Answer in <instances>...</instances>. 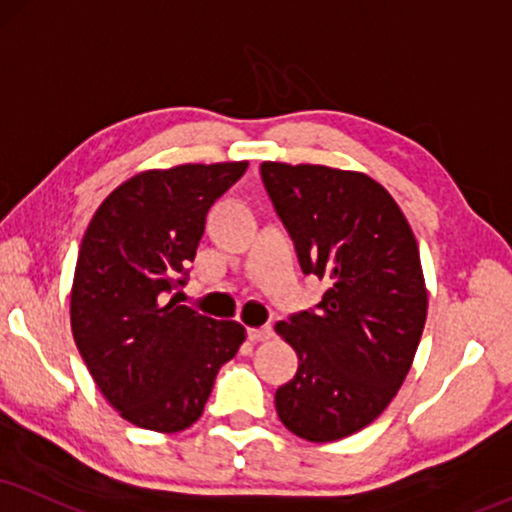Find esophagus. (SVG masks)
Returning a JSON list of instances; mask_svg holds the SVG:
<instances>
[{
	"mask_svg": "<svg viewBox=\"0 0 512 512\" xmlns=\"http://www.w3.org/2000/svg\"><path fill=\"white\" fill-rule=\"evenodd\" d=\"M249 339L254 344H258V342H268V339H273V327L270 325H263V327H249Z\"/></svg>",
	"mask_w": 512,
	"mask_h": 512,
	"instance_id": "34e87169",
	"label": "esophagus"
}]
</instances>
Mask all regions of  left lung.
<instances>
[{
  "label": "left lung",
  "mask_w": 512,
  "mask_h": 512,
  "mask_svg": "<svg viewBox=\"0 0 512 512\" xmlns=\"http://www.w3.org/2000/svg\"><path fill=\"white\" fill-rule=\"evenodd\" d=\"M261 178L301 270L330 285L315 311L275 325L299 356L277 415L306 441L344 439L380 418L413 365L427 318L418 242L365 173L263 161Z\"/></svg>",
  "instance_id": "1"
}]
</instances>
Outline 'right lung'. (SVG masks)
Instances as JSON below:
<instances>
[{"label": "right lung", "mask_w": 512, "mask_h": 512, "mask_svg": "<svg viewBox=\"0 0 512 512\" xmlns=\"http://www.w3.org/2000/svg\"><path fill=\"white\" fill-rule=\"evenodd\" d=\"M249 161L144 170L97 208L71 289V330L104 399L132 425L173 434L204 413L246 330L168 294L187 280L206 213Z\"/></svg>", "instance_id": "right-lung-1"}]
</instances>
